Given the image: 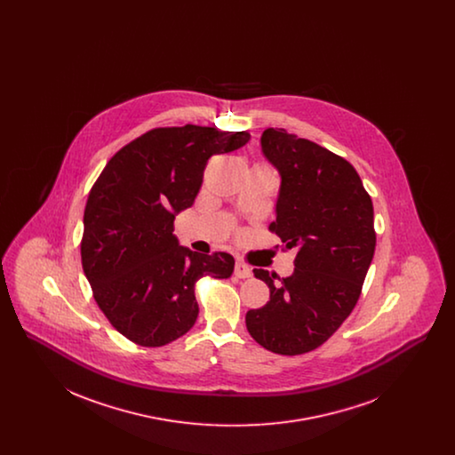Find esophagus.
<instances>
[{
  "instance_id": "esophagus-1",
  "label": "esophagus",
  "mask_w": 455,
  "mask_h": 455,
  "mask_svg": "<svg viewBox=\"0 0 455 455\" xmlns=\"http://www.w3.org/2000/svg\"><path fill=\"white\" fill-rule=\"evenodd\" d=\"M235 276L237 278H251L252 276V269L245 262L237 260V264H235Z\"/></svg>"
}]
</instances>
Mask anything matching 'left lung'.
<instances>
[{"label":"left lung","instance_id":"obj_1","mask_svg":"<svg viewBox=\"0 0 455 455\" xmlns=\"http://www.w3.org/2000/svg\"><path fill=\"white\" fill-rule=\"evenodd\" d=\"M260 148L282 175L269 232L297 256L288 278L254 269L271 295L245 325L260 347L293 356L325 343L358 302L377 242L373 204L355 167L310 140L267 128Z\"/></svg>","mask_w":455,"mask_h":455}]
</instances>
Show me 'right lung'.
<instances>
[{
	"label": "right lung",
	"mask_w": 455,
	"mask_h": 455,
	"mask_svg": "<svg viewBox=\"0 0 455 455\" xmlns=\"http://www.w3.org/2000/svg\"><path fill=\"white\" fill-rule=\"evenodd\" d=\"M251 140L247 131L186 124L155 128L116 153L90 189L82 266L108 323L140 347H165L195 325V286L225 280L235 260L177 245L175 215L193 206L213 155Z\"/></svg>",
	"instance_id": "add662e5"
}]
</instances>
